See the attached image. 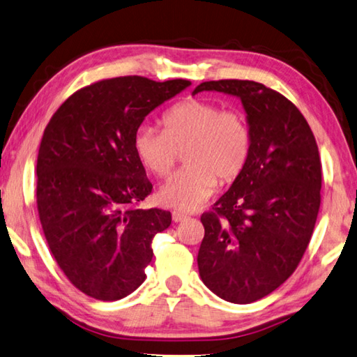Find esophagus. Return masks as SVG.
<instances>
[{
    "mask_svg": "<svg viewBox=\"0 0 357 357\" xmlns=\"http://www.w3.org/2000/svg\"><path fill=\"white\" fill-rule=\"evenodd\" d=\"M172 215H173V220H174V222H176V223H178V222H183V220L187 218L185 213H181L179 211H173Z\"/></svg>",
    "mask_w": 357,
    "mask_h": 357,
    "instance_id": "esophagus-1",
    "label": "esophagus"
}]
</instances>
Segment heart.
I'll list each match as a JSON object with an SVG mask.
<instances>
[{"label":"heart","instance_id":"heart-1","mask_svg":"<svg viewBox=\"0 0 357 357\" xmlns=\"http://www.w3.org/2000/svg\"><path fill=\"white\" fill-rule=\"evenodd\" d=\"M162 131L142 126L134 134V153L156 178H167L184 153L187 167L162 185L159 198L179 211H195L220 184L242 176L252 151L251 125L242 111L218 102L187 98L162 115Z\"/></svg>","mask_w":357,"mask_h":357}]
</instances>
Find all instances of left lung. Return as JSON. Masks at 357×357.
Masks as SVG:
<instances>
[{
	"label": "left lung",
	"mask_w": 357,
	"mask_h": 357,
	"mask_svg": "<svg viewBox=\"0 0 357 357\" xmlns=\"http://www.w3.org/2000/svg\"><path fill=\"white\" fill-rule=\"evenodd\" d=\"M242 100L252 151L242 176L201 215L198 270L213 294L236 304L261 300L296 270L321 203V162L309 123L286 96L261 82H201Z\"/></svg>",
	"instance_id": "left-lung-1"
}]
</instances>
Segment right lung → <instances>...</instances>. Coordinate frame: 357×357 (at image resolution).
I'll return each instance as SVG.
<instances>
[{
	"label": "right lung",
	"mask_w": 357,
	"mask_h": 357,
	"mask_svg": "<svg viewBox=\"0 0 357 357\" xmlns=\"http://www.w3.org/2000/svg\"><path fill=\"white\" fill-rule=\"evenodd\" d=\"M190 86L144 76L96 81L68 96L45 128L37 211L50 251L82 294L116 301L145 281L153 238L172 213L140 209L153 190L134 153L145 116Z\"/></svg>",
	"instance_id": "1"
}]
</instances>
